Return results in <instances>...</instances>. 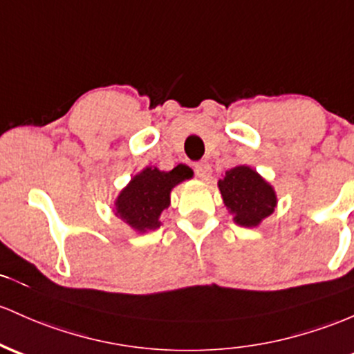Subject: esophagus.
<instances>
[{"mask_svg": "<svg viewBox=\"0 0 354 354\" xmlns=\"http://www.w3.org/2000/svg\"><path fill=\"white\" fill-rule=\"evenodd\" d=\"M195 173L198 178H201V180H209V176H212V166L208 165L207 161H201L195 165Z\"/></svg>", "mask_w": 354, "mask_h": 354, "instance_id": "34e87169", "label": "esophagus"}]
</instances>
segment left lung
Masks as SVG:
<instances>
[{
  "instance_id": "1",
  "label": "left lung",
  "mask_w": 354,
  "mask_h": 354,
  "mask_svg": "<svg viewBox=\"0 0 354 354\" xmlns=\"http://www.w3.org/2000/svg\"><path fill=\"white\" fill-rule=\"evenodd\" d=\"M225 207L234 215L235 223L242 227H257L272 215L277 205L274 188L255 169L235 166L218 181Z\"/></svg>"
}]
</instances>
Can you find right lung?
Here are the masks:
<instances>
[{
    "mask_svg": "<svg viewBox=\"0 0 354 354\" xmlns=\"http://www.w3.org/2000/svg\"><path fill=\"white\" fill-rule=\"evenodd\" d=\"M193 171L178 165L171 171L146 168L136 174L115 200V215L139 234L156 230L161 225L159 216L171 203V189L181 181L189 180Z\"/></svg>",
    "mask_w": 354,
    "mask_h": 354,
    "instance_id": "right-lung-1",
    "label": "right lung"
}]
</instances>
